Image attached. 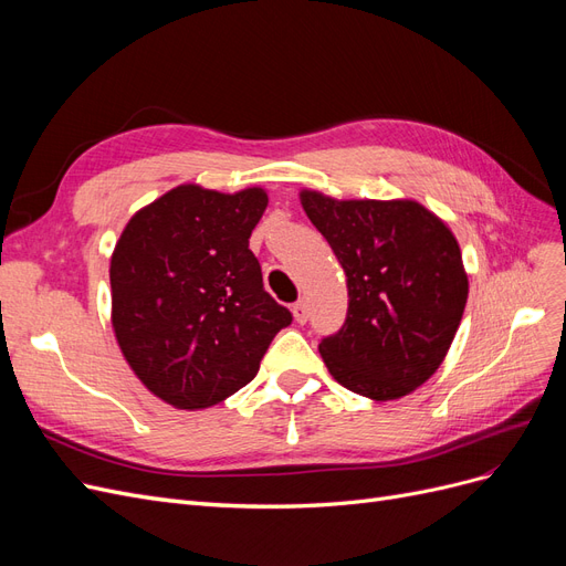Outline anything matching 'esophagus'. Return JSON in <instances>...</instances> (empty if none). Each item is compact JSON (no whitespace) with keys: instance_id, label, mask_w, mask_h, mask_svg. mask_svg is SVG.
<instances>
[{"instance_id":"obj_1","label":"esophagus","mask_w":566,"mask_h":566,"mask_svg":"<svg viewBox=\"0 0 566 566\" xmlns=\"http://www.w3.org/2000/svg\"><path fill=\"white\" fill-rule=\"evenodd\" d=\"M293 316L297 323H306V318H310V310H306V302L300 300L293 304Z\"/></svg>"}]
</instances>
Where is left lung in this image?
Returning <instances> with one entry per match:
<instances>
[{"instance_id":"1","label":"left lung","mask_w":566,"mask_h":566,"mask_svg":"<svg viewBox=\"0 0 566 566\" xmlns=\"http://www.w3.org/2000/svg\"><path fill=\"white\" fill-rule=\"evenodd\" d=\"M300 202L347 276L349 310L318 352L333 378L373 401L401 399L447 358L468 302L453 231L418 200H337L302 188Z\"/></svg>"}]
</instances>
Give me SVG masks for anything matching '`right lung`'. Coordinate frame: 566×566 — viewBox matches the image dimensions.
<instances>
[{
    "mask_svg": "<svg viewBox=\"0 0 566 566\" xmlns=\"http://www.w3.org/2000/svg\"><path fill=\"white\" fill-rule=\"evenodd\" d=\"M264 188L219 193L181 184L136 212L111 256V321L125 361L179 410L245 387L293 321L262 283L250 233Z\"/></svg>",
    "mask_w": 566,
    "mask_h": 566,
    "instance_id": "1",
    "label": "right lung"
}]
</instances>
